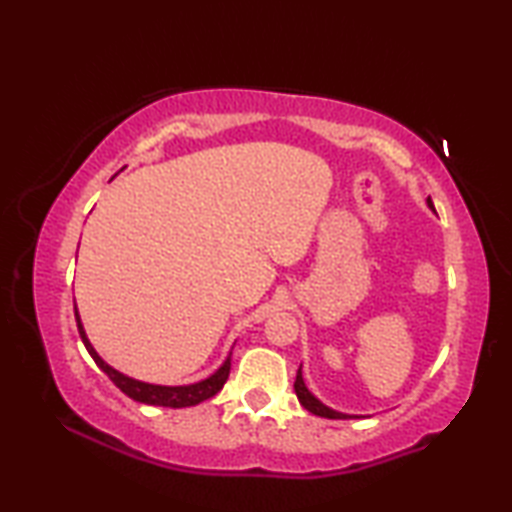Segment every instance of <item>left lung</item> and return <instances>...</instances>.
<instances>
[{
	"label": "left lung",
	"instance_id": "left-lung-1",
	"mask_svg": "<svg viewBox=\"0 0 512 512\" xmlns=\"http://www.w3.org/2000/svg\"><path fill=\"white\" fill-rule=\"evenodd\" d=\"M427 203H429V207H433L431 198H427ZM293 388H296V395H298L300 404L305 406L307 411L314 413V415H320V418H329V420H345V418H350V415H345V413H339V411H332V409H327L325 404H320V402L316 400V397L307 391L305 381H302V366L298 368L296 384H293Z\"/></svg>",
	"mask_w": 512,
	"mask_h": 512
}]
</instances>
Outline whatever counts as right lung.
Wrapping results in <instances>:
<instances>
[{
	"instance_id": "1",
	"label": "right lung",
	"mask_w": 512,
	"mask_h": 512,
	"mask_svg": "<svg viewBox=\"0 0 512 512\" xmlns=\"http://www.w3.org/2000/svg\"><path fill=\"white\" fill-rule=\"evenodd\" d=\"M76 325H79V334L85 343V348H88L90 357L94 359V363L106 372L110 377L112 384H115L121 393H126L131 400L135 402H142V404H153V406H171V409H183V406H196L205 400H210L216 393L221 391L225 379L230 375V357L228 361L223 363V366L214 372L212 377H207L203 381H198V384L192 386H153V384H144V381H137L131 379L126 375H121L115 368H110L106 361H103L94 348L88 341V336L83 332V325H81V318H79V311H76Z\"/></svg>"
}]
</instances>
